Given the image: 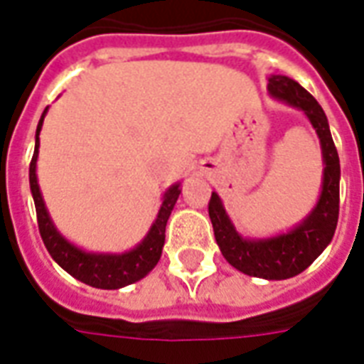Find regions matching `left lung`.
I'll list each match as a JSON object with an SVG mask.
<instances>
[{
	"label": "left lung",
	"instance_id": "obj_1",
	"mask_svg": "<svg viewBox=\"0 0 364 364\" xmlns=\"http://www.w3.org/2000/svg\"><path fill=\"white\" fill-rule=\"evenodd\" d=\"M268 92L305 112L318 134L324 161L318 203L291 231L268 239H245L239 235L216 193L210 196L208 214L218 247L233 268L255 278L287 279L306 270L332 241L340 216V158L324 109L303 86L284 75H272Z\"/></svg>",
	"mask_w": 364,
	"mask_h": 364
}]
</instances>
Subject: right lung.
I'll return each mask as SVG.
<instances>
[{"instance_id":"right-lung-1","label":"right lung","mask_w":364,"mask_h":364,"mask_svg":"<svg viewBox=\"0 0 364 364\" xmlns=\"http://www.w3.org/2000/svg\"><path fill=\"white\" fill-rule=\"evenodd\" d=\"M44 114L40 117L38 127H36V144H34V156H32L31 168H28V179H31L32 198L36 206V216H38V230L44 241L46 249L52 255V258L58 262L65 272H69L73 278L86 285H92L98 289H119L129 284H134L146 276L152 270L161 257L164 241H166V223L169 220V214L173 210L177 198H179V183L171 185L166 195L164 203L160 206V212L156 216V222L142 239L141 243L129 252L121 255H102V252H86V250L75 247L69 243L65 237L61 235L52 218L46 210L44 198L40 193L38 177H36V160H38V148H40V131L44 123Z\"/></svg>"}]
</instances>
